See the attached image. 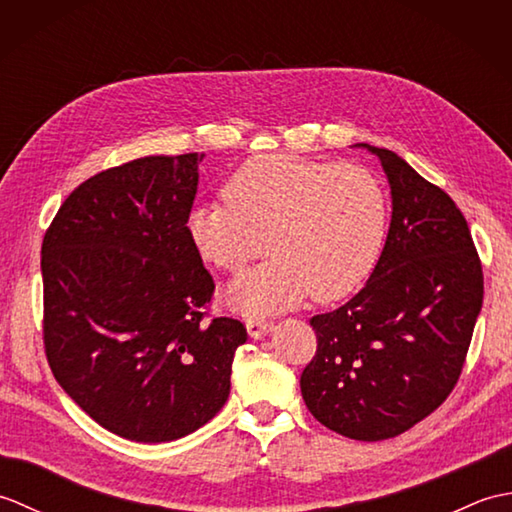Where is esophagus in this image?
Returning a JSON list of instances; mask_svg holds the SVG:
<instances>
[{"label":"esophagus","instance_id":"1","mask_svg":"<svg viewBox=\"0 0 512 512\" xmlns=\"http://www.w3.org/2000/svg\"><path fill=\"white\" fill-rule=\"evenodd\" d=\"M246 330L253 339H262V336H266L270 330H273V321H268L264 317H253L246 321Z\"/></svg>","mask_w":512,"mask_h":512}]
</instances>
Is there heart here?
Returning a JSON list of instances; mask_svg holds the SVG:
<instances>
[{
	"label": "heart",
	"mask_w": 512,
	"mask_h": 512,
	"mask_svg": "<svg viewBox=\"0 0 512 512\" xmlns=\"http://www.w3.org/2000/svg\"><path fill=\"white\" fill-rule=\"evenodd\" d=\"M222 198L191 209L187 235L202 262L228 275L266 246V262L228 292L248 314L286 310L308 295L321 303L352 295L385 244V191L352 162L257 156L228 176Z\"/></svg>",
	"instance_id": "b5f03b06"
}]
</instances>
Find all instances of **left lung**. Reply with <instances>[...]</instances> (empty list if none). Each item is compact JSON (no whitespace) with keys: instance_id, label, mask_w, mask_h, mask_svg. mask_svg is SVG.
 <instances>
[{"instance_id":"1","label":"left lung","mask_w":512,"mask_h":512,"mask_svg":"<svg viewBox=\"0 0 512 512\" xmlns=\"http://www.w3.org/2000/svg\"><path fill=\"white\" fill-rule=\"evenodd\" d=\"M363 147L391 187L387 242L365 288L310 319L317 352L301 374V396L328 429L376 442L427 418L458 385L484 275L449 193L394 151Z\"/></svg>"}]
</instances>
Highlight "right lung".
I'll return each instance as SVG.
<instances>
[{
  "label": "right lung",
  "instance_id": "obj_1",
  "mask_svg": "<svg viewBox=\"0 0 512 512\" xmlns=\"http://www.w3.org/2000/svg\"><path fill=\"white\" fill-rule=\"evenodd\" d=\"M204 154L147 156L79 184L43 235V347L90 418L134 442L189 436L224 407L242 321L187 235Z\"/></svg>",
  "mask_w": 512,
  "mask_h": 512
}]
</instances>
